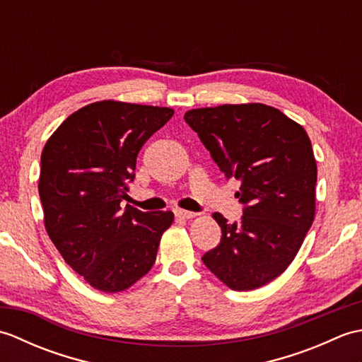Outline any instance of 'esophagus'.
I'll return each instance as SVG.
<instances>
[{
  "instance_id": "obj_1",
  "label": "esophagus",
  "mask_w": 362,
  "mask_h": 362,
  "mask_svg": "<svg viewBox=\"0 0 362 362\" xmlns=\"http://www.w3.org/2000/svg\"><path fill=\"white\" fill-rule=\"evenodd\" d=\"M174 214H175L177 218H180V219H193L196 216V213L188 211V210H182V209H175Z\"/></svg>"
}]
</instances>
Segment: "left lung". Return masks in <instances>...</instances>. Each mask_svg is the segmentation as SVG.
<instances>
[{
    "label": "left lung",
    "mask_w": 362,
    "mask_h": 362,
    "mask_svg": "<svg viewBox=\"0 0 362 362\" xmlns=\"http://www.w3.org/2000/svg\"><path fill=\"white\" fill-rule=\"evenodd\" d=\"M185 121L219 169L241 180L240 224L222 230L204 264L233 291L264 286L286 271L316 214L317 165L306 130L275 107L249 103L193 109Z\"/></svg>",
    "instance_id": "left-lung-1"
}]
</instances>
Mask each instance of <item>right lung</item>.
<instances>
[{"label":"right lung","instance_id":"obj_1","mask_svg":"<svg viewBox=\"0 0 362 362\" xmlns=\"http://www.w3.org/2000/svg\"><path fill=\"white\" fill-rule=\"evenodd\" d=\"M173 115L168 107L105 99L71 113L45 144L38 179L45 228L91 288L126 291L156 263L174 213L119 204L141 146Z\"/></svg>","mask_w":362,"mask_h":362}]
</instances>
